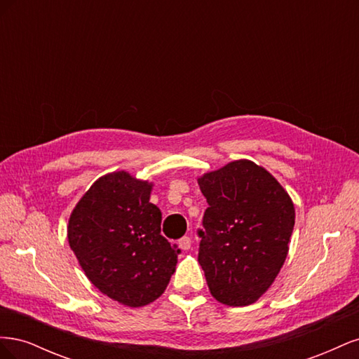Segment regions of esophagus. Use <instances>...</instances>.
<instances>
[{
    "label": "esophagus",
    "mask_w": 359,
    "mask_h": 359,
    "mask_svg": "<svg viewBox=\"0 0 359 359\" xmlns=\"http://www.w3.org/2000/svg\"><path fill=\"white\" fill-rule=\"evenodd\" d=\"M178 247L181 250H184V252H187V250H190V247H191V238L190 236L181 238V240L178 241Z\"/></svg>",
    "instance_id": "obj_1"
}]
</instances>
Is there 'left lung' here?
I'll return each mask as SVG.
<instances>
[{"instance_id":"obj_1","label":"left lung","mask_w":359,"mask_h":359,"mask_svg":"<svg viewBox=\"0 0 359 359\" xmlns=\"http://www.w3.org/2000/svg\"><path fill=\"white\" fill-rule=\"evenodd\" d=\"M208 202L199 231V264L212 297L226 306L256 302L289 253L295 206L283 186L241 158L198 177Z\"/></svg>"}]
</instances>
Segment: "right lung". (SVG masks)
Segmentation results:
<instances>
[{"label":"right lung","instance_id":"add662e5","mask_svg":"<svg viewBox=\"0 0 359 359\" xmlns=\"http://www.w3.org/2000/svg\"><path fill=\"white\" fill-rule=\"evenodd\" d=\"M154 184L127 170L100 177L73 208L67 238L85 276L103 295L144 307L166 290L180 250L161 231L149 202Z\"/></svg>","mask_w":359,"mask_h":359}]
</instances>
